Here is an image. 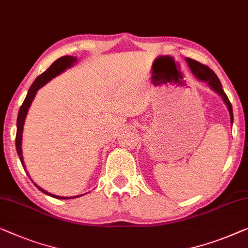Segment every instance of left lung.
Returning <instances> with one entry per match:
<instances>
[{"mask_svg": "<svg viewBox=\"0 0 248 248\" xmlns=\"http://www.w3.org/2000/svg\"><path fill=\"white\" fill-rule=\"evenodd\" d=\"M186 62H188L190 69H191V71H192V74L195 75V76L198 78L199 80L206 81L207 84L209 85L218 95L221 96V98L224 99L225 104L228 107L229 115H231V123L232 124V121H234V115H232V104H231V102H229L227 95L225 94L224 89H222L221 82L219 79H218L217 75L215 74L209 67L206 66V64H202V62H196V60H193L191 58H186Z\"/></svg>", "mask_w": 248, "mask_h": 248, "instance_id": "8db88e82", "label": "left lung"}]
</instances>
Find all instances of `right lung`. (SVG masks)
<instances>
[{"instance_id":"1","label":"right lung","mask_w":248,"mask_h":248,"mask_svg":"<svg viewBox=\"0 0 248 248\" xmlns=\"http://www.w3.org/2000/svg\"><path fill=\"white\" fill-rule=\"evenodd\" d=\"M76 60L77 59L75 58V57H71V56H64V57H62V58L57 59L56 62H53L51 66H50L48 69L45 71V73H42L40 76L37 77V79L33 81V84L31 85L30 89H29L26 99H24L23 104L20 107L19 114H17V121H16V127L17 128H16V148L17 155H19L20 160H21V163H22V166H23L24 169H26V167H24V164H23V156H22V149H21V142H22L23 125H24V121H26V116L28 114L29 107H30L32 100H33L35 94H37V92L42 87V86L46 85V82L51 80L52 78H55L57 75L62 74V71L67 69V68H70L75 62H76ZM35 186H37V188L40 190V191L46 193V195L51 196V197H53V198H57V199H70V198H77V197H79V196H76V197L55 196V195H52V193L46 192V190L41 189L40 186H37V185H35ZM80 196H82V195H80Z\"/></svg>"}]
</instances>
